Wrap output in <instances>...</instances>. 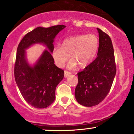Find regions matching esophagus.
Returning <instances> with one entry per match:
<instances>
[{"label":"esophagus","mask_w":134,"mask_h":134,"mask_svg":"<svg viewBox=\"0 0 134 134\" xmlns=\"http://www.w3.org/2000/svg\"><path fill=\"white\" fill-rule=\"evenodd\" d=\"M71 74V72H69V71H67V70H65V72H64V77H67L69 76V75H70Z\"/></svg>","instance_id":"esophagus-1"}]
</instances>
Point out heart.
Returning <instances> with one entry per match:
<instances>
[{
    "label": "heart",
    "mask_w": 134,
    "mask_h": 134,
    "mask_svg": "<svg viewBox=\"0 0 134 134\" xmlns=\"http://www.w3.org/2000/svg\"><path fill=\"white\" fill-rule=\"evenodd\" d=\"M99 46L98 36L93 34L70 36L63 40L61 47H55L52 57L56 65L64 67L70 57L72 58L68 66L70 68L79 64L81 67H86L96 57Z\"/></svg>",
    "instance_id": "b5f03b06"
}]
</instances>
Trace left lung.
Masks as SVG:
<instances>
[{
  "label": "left lung",
  "instance_id": "left-lung-1",
  "mask_svg": "<svg viewBox=\"0 0 134 134\" xmlns=\"http://www.w3.org/2000/svg\"><path fill=\"white\" fill-rule=\"evenodd\" d=\"M99 46L97 57L79 72L75 87L77 101L85 107L98 105L110 91L116 74L114 48L110 37L97 28Z\"/></svg>",
  "mask_w": 134,
  "mask_h": 134
}]
</instances>
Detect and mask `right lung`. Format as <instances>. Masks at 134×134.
<instances>
[{
	"label": "right lung",
	"mask_w": 134,
	"mask_h": 134,
	"mask_svg": "<svg viewBox=\"0 0 134 134\" xmlns=\"http://www.w3.org/2000/svg\"><path fill=\"white\" fill-rule=\"evenodd\" d=\"M65 27H37L22 38L17 47L14 65L16 83L25 100L35 108L43 109L52 104L56 87L64 78V71L55 65L51 52L54 49L55 37ZM37 43L45 44L50 52H44L37 64L31 67L25 59V49Z\"/></svg>",
	"instance_id": "add662e5"
}]
</instances>
